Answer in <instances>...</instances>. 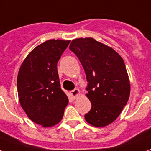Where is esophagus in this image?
Instances as JSON below:
<instances>
[{
	"instance_id": "34e87169",
	"label": "esophagus",
	"mask_w": 151,
	"mask_h": 151,
	"mask_svg": "<svg viewBox=\"0 0 151 151\" xmlns=\"http://www.w3.org/2000/svg\"><path fill=\"white\" fill-rule=\"evenodd\" d=\"M71 95L74 99H77V98L81 95V91H80L79 89H78V88H76L74 90L71 91Z\"/></svg>"
}]
</instances>
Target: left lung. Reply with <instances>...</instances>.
<instances>
[{
  "label": "left lung",
  "instance_id": "1",
  "mask_svg": "<svg viewBox=\"0 0 151 151\" xmlns=\"http://www.w3.org/2000/svg\"><path fill=\"white\" fill-rule=\"evenodd\" d=\"M70 50L86 73L91 109L84 116L93 127H104L118 118L130 95V82L122 56L93 38L72 40Z\"/></svg>",
  "mask_w": 151,
  "mask_h": 151
}]
</instances>
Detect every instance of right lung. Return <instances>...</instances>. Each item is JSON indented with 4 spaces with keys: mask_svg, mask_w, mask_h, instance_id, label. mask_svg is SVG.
<instances>
[{
    "mask_svg": "<svg viewBox=\"0 0 151 151\" xmlns=\"http://www.w3.org/2000/svg\"><path fill=\"white\" fill-rule=\"evenodd\" d=\"M70 40H50L34 48L17 78L19 102L30 119L42 127L58 124L68 98L60 88L57 63Z\"/></svg>",
    "mask_w": 151,
    "mask_h": 151,
    "instance_id": "1",
    "label": "right lung"
}]
</instances>
